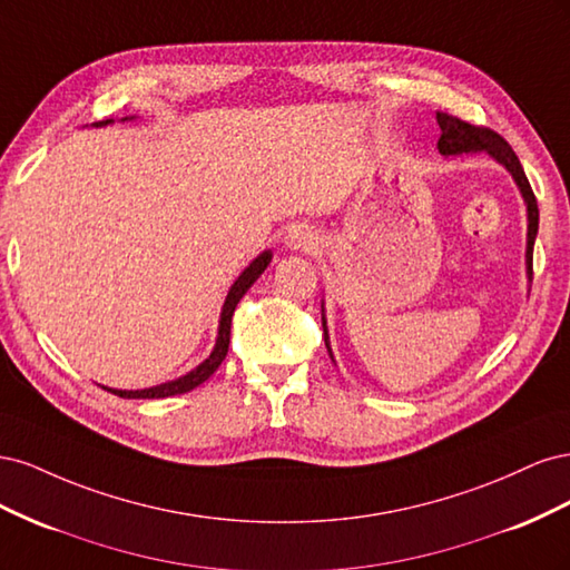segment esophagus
I'll use <instances>...</instances> for the list:
<instances>
[{
    "label": "esophagus",
    "instance_id": "1",
    "mask_svg": "<svg viewBox=\"0 0 570 570\" xmlns=\"http://www.w3.org/2000/svg\"><path fill=\"white\" fill-rule=\"evenodd\" d=\"M318 243L316 233L304 226V223H299V226H292L285 235V247L292 249V252H304V249H312L314 245Z\"/></svg>",
    "mask_w": 570,
    "mask_h": 570
}]
</instances>
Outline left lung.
<instances>
[{
  "instance_id": "obj_1",
  "label": "left lung",
  "mask_w": 570,
  "mask_h": 570,
  "mask_svg": "<svg viewBox=\"0 0 570 570\" xmlns=\"http://www.w3.org/2000/svg\"><path fill=\"white\" fill-rule=\"evenodd\" d=\"M438 126H440V140H438V149L442 157H459V154H475V151H485L488 157H492L497 164H502L519 193L523 197L525 204V214H528V239H525V275L528 283L532 281V247H534V237H538V226H540V212H538V199L532 195V187L525 178V170L515 157L513 149L509 147V142L504 140L502 135H497L490 128H478L465 124V120L456 118V116H446L438 111ZM321 318H323V337H325V347L331 358L333 350H331V337H327V318H325V306L321 304Z\"/></svg>"
}]
</instances>
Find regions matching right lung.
Segmentation results:
<instances>
[{
	"instance_id": "right-lung-1",
	"label": "right lung",
	"mask_w": 570,
	"mask_h": 570,
	"mask_svg": "<svg viewBox=\"0 0 570 570\" xmlns=\"http://www.w3.org/2000/svg\"><path fill=\"white\" fill-rule=\"evenodd\" d=\"M135 116H126L120 120H132ZM114 124V118H107V120H99V124H92L95 128H105ZM273 258V252L271 249H264L262 254H258L254 262L237 275V281L230 285L228 295H226V302H223V308H220V318H218V335H216V344L212 354L206 356L202 364L197 368H193L189 373L176 377V381H166L161 385H154V387H145V390H116V387H107L101 385L105 390L118 394V396H126V400H164V396H174V394H183V392H189L195 390L197 385H202L206 377H212L214 371L223 364V358H226L228 354V344H230V323H233V314H235V306L237 302L243 299L247 295V289L258 281V275H262Z\"/></svg>"
}]
</instances>
